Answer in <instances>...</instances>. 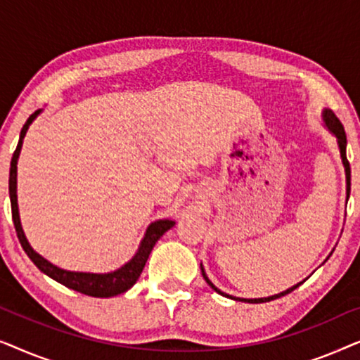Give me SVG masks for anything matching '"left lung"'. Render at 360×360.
Returning a JSON list of instances; mask_svg holds the SVG:
<instances>
[{
    "mask_svg": "<svg viewBox=\"0 0 360 360\" xmlns=\"http://www.w3.org/2000/svg\"><path fill=\"white\" fill-rule=\"evenodd\" d=\"M321 120H323V124H324V127H326V129L331 132V134L336 137V142H338V147H339V154H341V160H342V165H344V174H346V201L349 200V193H351V167H349V162H347V157H346V147H347V139H346V132H344V127H342V124H341V121L338 120L336 117V115H334V112L331 111V110H328V108H324L323 110V112H321ZM334 252V249L331 250V254ZM331 254L328 255L326 257V260L331 257ZM326 260H324V262H326ZM323 262V264H324ZM200 267H201V274H203V278L206 280V283L210 285L211 288L214 290L216 293H219V295H223V297H226V298H231V300H236V302H244V303H265V302H272V300H275V298H280V297H285V295L287 293H290V292H293L295 288H298L300 285H302L303 282H298L297 285H293V287H290V288H287V290H283V292H280V293H277V295H272V297H264V298H239V297H233V295H229V293H224V292H221V290L216 287V285L211 282V280L208 278V275H206V272H205V269H203V264H200Z\"/></svg>",
    "mask_w": 360,
    "mask_h": 360,
    "instance_id": "left-lung-1",
    "label": "left lung"
}]
</instances>
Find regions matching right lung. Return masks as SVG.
Segmentation results:
<instances>
[{"mask_svg":"<svg viewBox=\"0 0 360 360\" xmlns=\"http://www.w3.org/2000/svg\"><path fill=\"white\" fill-rule=\"evenodd\" d=\"M42 110H37L34 115L29 116L26 124L22 126L21 134H19V142L16 150H14L13 159H11V169H9V200H11V211H13V223L16 228V234L19 243H21L24 252L27 254V257L32 260L34 265L41 270L42 274H46L47 277L56 280V282L65 285L67 288L75 290L88 297H96V298H110L116 297V295L124 293L129 290L132 285L137 282L139 275L144 270V265L149 259L150 250L154 249L157 240L164 236L170 228H174L175 221L174 219H157L154 223L149 224V228L146 229L144 238H142L139 248H137L136 254L127 260L124 265H121L120 269L112 270V272L106 274H91V272H73V270H65L57 267L52 262H49L47 259H44L41 254H37L36 250L31 248L29 240L24 234V229L21 226V218H19V208H18V159L22 149V141L24 136L29 129V126L32 124V121L41 115Z\"/></svg>","mask_w":360,"mask_h":360,"instance_id":"right-lung-1","label":"right lung"}]
</instances>
